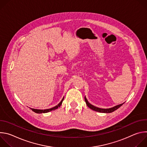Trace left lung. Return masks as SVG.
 <instances>
[{
    "label": "left lung",
    "instance_id": "obj_1",
    "mask_svg": "<svg viewBox=\"0 0 147 147\" xmlns=\"http://www.w3.org/2000/svg\"><path fill=\"white\" fill-rule=\"evenodd\" d=\"M85 98V101L86 102V104L88 106V108H90L91 109L93 110V111H96V112H100V113H112L113 112H114L115 111H116V109H117L118 108H119L124 103H121V104H120V105H116L113 108H109V109H102V108H97L94 105H91V103H90L88 102V101L87 100L86 97L85 96L84 97Z\"/></svg>",
    "mask_w": 147,
    "mask_h": 147
}]
</instances>
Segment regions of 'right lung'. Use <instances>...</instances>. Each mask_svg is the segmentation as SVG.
I'll list each match as a JSON object with an SVG mask.
<instances>
[{
    "instance_id": "right-lung-1",
    "label": "right lung",
    "mask_w": 147,
    "mask_h": 147,
    "mask_svg": "<svg viewBox=\"0 0 147 147\" xmlns=\"http://www.w3.org/2000/svg\"><path fill=\"white\" fill-rule=\"evenodd\" d=\"M63 99H64V97L63 98V99H61V100L60 102L57 105H56V106H55V107L52 108H51V109H44V110H42V109H32V108H30V109H31L33 112H35V113H48V112H51V111H55V109H57L58 108H59V107L61 106V105L62 102H63Z\"/></svg>"
}]
</instances>
